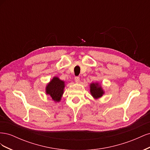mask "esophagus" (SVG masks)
Here are the masks:
<instances>
[{
    "instance_id": "obj_1",
    "label": "esophagus",
    "mask_w": 150,
    "mask_h": 150,
    "mask_svg": "<svg viewBox=\"0 0 150 150\" xmlns=\"http://www.w3.org/2000/svg\"><path fill=\"white\" fill-rule=\"evenodd\" d=\"M74 80H75V82H76V83H79V81H80V80H79V77H78V76L75 77V78H74Z\"/></svg>"
}]
</instances>
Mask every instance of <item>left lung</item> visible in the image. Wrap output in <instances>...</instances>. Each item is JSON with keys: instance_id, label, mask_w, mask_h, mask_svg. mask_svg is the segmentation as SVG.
Returning a JSON list of instances; mask_svg holds the SVG:
<instances>
[{"instance_id": "1", "label": "left lung", "mask_w": 150, "mask_h": 150, "mask_svg": "<svg viewBox=\"0 0 150 150\" xmlns=\"http://www.w3.org/2000/svg\"><path fill=\"white\" fill-rule=\"evenodd\" d=\"M90 93L94 99H99L103 96L104 91L99 83H92L90 84Z\"/></svg>"}]
</instances>
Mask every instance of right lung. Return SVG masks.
I'll use <instances>...</instances> for the list:
<instances>
[{
  "label": "right lung",
  "mask_w": 150,
  "mask_h": 150,
  "mask_svg": "<svg viewBox=\"0 0 150 150\" xmlns=\"http://www.w3.org/2000/svg\"><path fill=\"white\" fill-rule=\"evenodd\" d=\"M64 81L55 76L47 83L46 87V93L51 97L54 102H60L64 93Z\"/></svg>",
  "instance_id": "right-lung-1"
}]
</instances>
